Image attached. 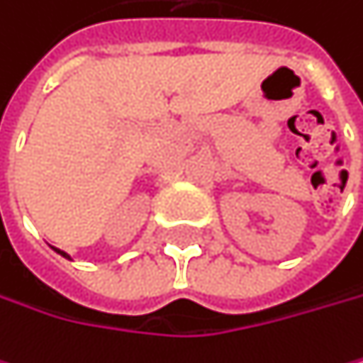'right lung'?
Instances as JSON below:
<instances>
[{"label": "right lung", "instance_id": "obj_1", "mask_svg": "<svg viewBox=\"0 0 363 363\" xmlns=\"http://www.w3.org/2000/svg\"><path fill=\"white\" fill-rule=\"evenodd\" d=\"M53 250H55V247H53ZM55 252H57V254H62L64 258H68V254H64V252H60V250H55Z\"/></svg>", "mask_w": 363, "mask_h": 363}]
</instances>
